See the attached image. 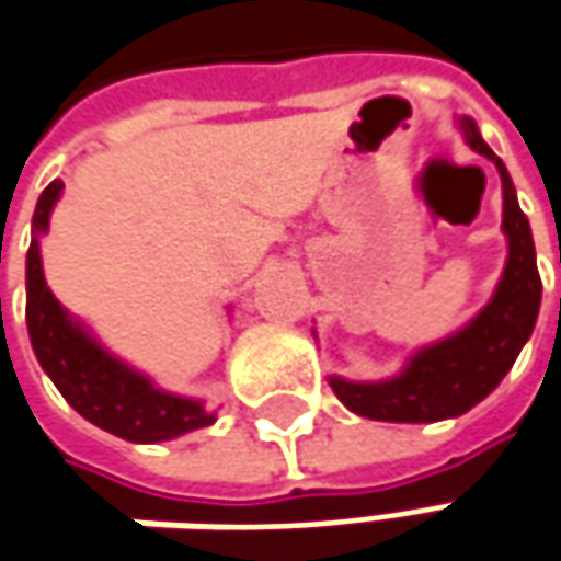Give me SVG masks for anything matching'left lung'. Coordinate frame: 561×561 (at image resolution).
Returning <instances> with one entry per match:
<instances>
[{
    "mask_svg": "<svg viewBox=\"0 0 561 561\" xmlns=\"http://www.w3.org/2000/svg\"><path fill=\"white\" fill-rule=\"evenodd\" d=\"M459 129L466 142L491 158L503 180V232L510 242L506 270L478 317L450 339L415 351L407 369L388 381H347L332 376L329 385L351 413L376 422H440L472 410L512 369L518 351L531 339L540 313V273L534 257L528 217L522 214L506 164L481 139L472 117Z\"/></svg>",
    "mask_w": 561,
    "mask_h": 561,
    "instance_id": "1",
    "label": "left lung"
}]
</instances>
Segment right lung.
Segmentation results:
<instances>
[{
	"mask_svg": "<svg viewBox=\"0 0 561 561\" xmlns=\"http://www.w3.org/2000/svg\"><path fill=\"white\" fill-rule=\"evenodd\" d=\"M61 188L65 183L55 180L39 195L27 251V332L39 366L77 413L133 444H158L210 425L217 415L207 413L198 400L154 388L151 378L111 357L49 291L39 236L49 229V214Z\"/></svg>",
	"mask_w": 561,
	"mask_h": 561,
	"instance_id": "1",
	"label": "right lung"
}]
</instances>
